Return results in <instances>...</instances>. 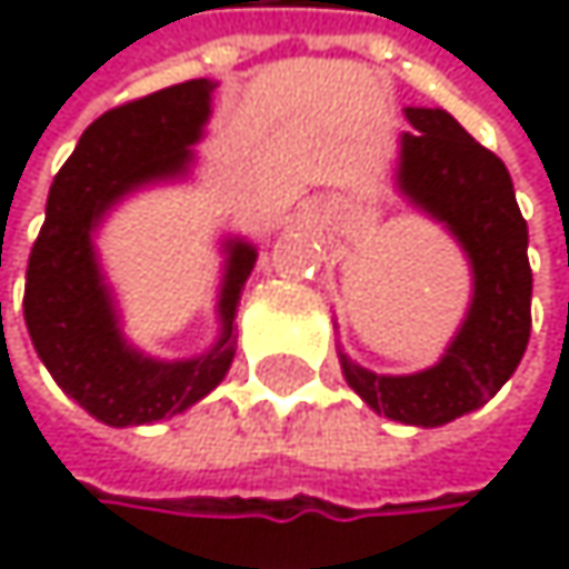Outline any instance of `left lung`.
I'll return each mask as SVG.
<instances>
[{"mask_svg":"<svg viewBox=\"0 0 569 569\" xmlns=\"http://www.w3.org/2000/svg\"><path fill=\"white\" fill-rule=\"evenodd\" d=\"M398 134V193L441 223L471 267L468 312L445 356L411 376H379L339 349L349 389L372 411L418 428L448 425L501 392L530 339L527 223L511 173L448 111L405 108Z\"/></svg>","mask_w":569,"mask_h":569,"instance_id":"1","label":"left lung"}]
</instances>
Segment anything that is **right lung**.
I'll return each instance as SVG.
<instances>
[{
	"label": "right lung",
	"instance_id": "add662e5",
	"mask_svg": "<svg viewBox=\"0 0 569 569\" xmlns=\"http://www.w3.org/2000/svg\"><path fill=\"white\" fill-rule=\"evenodd\" d=\"M217 81L190 78L104 111L58 171L26 270V326L58 389L111 428L173 418L210 396L237 356L233 319L257 263L247 237L223 240L217 339L190 359H154L121 329L94 233L131 193L187 177Z\"/></svg>",
	"mask_w": 569,
	"mask_h": 569
}]
</instances>
